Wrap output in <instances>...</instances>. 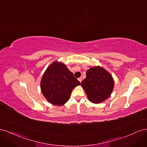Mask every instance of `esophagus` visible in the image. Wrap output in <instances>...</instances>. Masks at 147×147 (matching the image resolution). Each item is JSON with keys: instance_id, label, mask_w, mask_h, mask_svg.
Returning <instances> with one entry per match:
<instances>
[{"instance_id": "obj_1", "label": "esophagus", "mask_w": 147, "mask_h": 147, "mask_svg": "<svg viewBox=\"0 0 147 147\" xmlns=\"http://www.w3.org/2000/svg\"><path fill=\"white\" fill-rule=\"evenodd\" d=\"M78 81L81 83V82H82V77L79 78H78Z\"/></svg>"}]
</instances>
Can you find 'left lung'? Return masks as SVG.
Masks as SVG:
<instances>
[{
  "label": "left lung",
  "mask_w": 147,
  "mask_h": 147,
  "mask_svg": "<svg viewBox=\"0 0 147 147\" xmlns=\"http://www.w3.org/2000/svg\"><path fill=\"white\" fill-rule=\"evenodd\" d=\"M89 100L99 104L109 97L114 88L112 76L100 66L88 69L86 77L81 83Z\"/></svg>",
  "instance_id": "1"
}]
</instances>
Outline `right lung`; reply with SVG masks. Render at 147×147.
Wrapping results in <instances>:
<instances>
[{
    "mask_svg": "<svg viewBox=\"0 0 147 147\" xmlns=\"http://www.w3.org/2000/svg\"><path fill=\"white\" fill-rule=\"evenodd\" d=\"M80 84V83L65 65L55 61L43 74L40 88L50 103L61 106L69 100L73 89Z\"/></svg>",
    "mask_w": 147,
    "mask_h": 147,
    "instance_id": "1",
    "label": "right lung"
}]
</instances>
